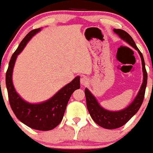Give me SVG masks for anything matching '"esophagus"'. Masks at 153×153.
Wrapping results in <instances>:
<instances>
[{
    "instance_id": "esophagus-1",
    "label": "esophagus",
    "mask_w": 153,
    "mask_h": 153,
    "mask_svg": "<svg viewBox=\"0 0 153 153\" xmlns=\"http://www.w3.org/2000/svg\"><path fill=\"white\" fill-rule=\"evenodd\" d=\"M88 78L86 76H82L80 79V83H81L82 85L88 84Z\"/></svg>"
}]
</instances>
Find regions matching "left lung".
<instances>
[{
    "mask_svg": "<svg viewBox=\"0 0 153 153\" xmlns=\"http://www.w3.org/2000/svg\"><path fill=\"white\" fill-rule=\"evenodd\" d=\"M114 32L117 35L120 36L121 39L128 43L130 46L134 48L136 51H137L142 62V70H143V79L140 88L139 90L138 94L136 97L133 100V102L128 105L124 109L117 111H111L102 108L99 102H97L96 98L90 92L88 88L85 89V94L86 98V105H87L88 110L90 114L91 117L93 119L94 121L100 126L101 127L108 128V129H114L121 127L122 126L126 123L139 110L143 102L144 98L145 90H146V83H147V73H146V68H145V62L143 59V55L141 52L139 51L137 47L136 46L134 40L130 36L128 33L126 31L120 29H114Z\"/></svg>",
    "mask_w": 153,
    "mask_h": 153,
    "instance_id": "obj_1",
    "label": "left lung"
}]
</instances>
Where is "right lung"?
<instances>
[{
	"label": "right lung",
	"mask_w": 153,
	"mask_h": 153,
	"mask_svg": "<svg viewBox=\"0 0 153 153\" xmlns=\"http://www.w3.org/2000/svg\"><path fill=\"white\" fill-rule=\"evenodd\" d=\"M40 30L41 28H39L30 31L13 54L6 74V85L10 106L16 117L29 127L40 131H48L56 127L62 120L71 96L75 90L80 88V77H75L54 96L40 103H30L19 96L13 83V68L18 55L23 51L31 38Z\"/></svg>",
	"instance_id": "right-lung-1"
}]
</instances>
